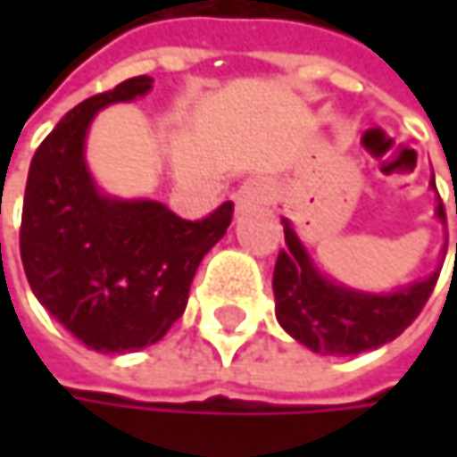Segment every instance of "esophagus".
Here are the masks:
<instances>
[{
	"label": "esophagus",
	"mask_w": 457,
	"mask_h": 457,
	"mask_svg": "<svg viewBox=\"0 0 457 457\" xmlns=\"http://www.w3.org/2000/svg\"><path fill=\"white\" fill-rule=\"evenodd\" d=\"M270 195H272V187H270L267 179H259V177H256V179H245V182L237 187V193H235V206H237V212L253 209V206L267 204Z\"/></svg>",
	"instance_id": "1"
}]
</instances>
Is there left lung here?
<instances>
[{
  "label": "left lung",
  "instance_id": "1",
  "mask_svg": "<svg viewBox=\"0 0 457 457\" xmlns=\"http://www.w3.org/2000/svg\"><path fill=\"white\" fill-rule=\"evenodd\" d=\"M431 187L436 190L434 177ZM436 217L445 222L442 201L436 206ZM283 232L286 245L278 253L272 275L275 315L286 333L318 354L346 357L395 341L420 315L439 278L436 270L392 294L354 291L320 272L286 217Z\"/></svg>",
  "mask_w": 457,
  "mask_h": 457
}]
</instances>
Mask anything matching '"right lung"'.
Wrapping results in <instances>:
<instances>
[{"label":"right lung","mask_w":457,"mask_h":457,"mask_svg":"<svg viewBox=\"0 0 457 457\" xmlns=\"http://www.w3.org/2000/svg\"><path fill=\"white\" fill-rule=\"evenodd\" d=\"M153 89L135 76L79 103L34 153L21 222V259L34 296L95 352H137L166 336L187 307L201 259L232 222L222 204L187 222L158 201L100 193L84 142L97 111Z\"/></svg>","instance_id":"obj_1"}]
</instances>
